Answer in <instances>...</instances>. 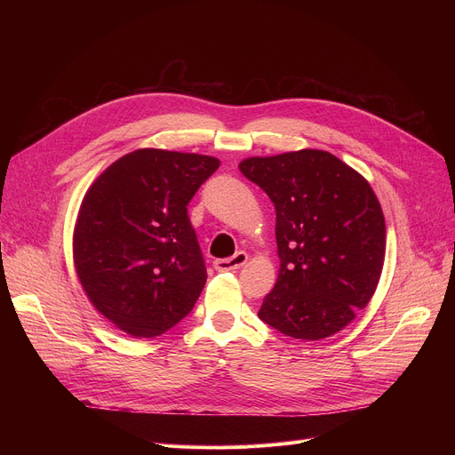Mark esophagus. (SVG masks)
<instances>
[{
    "instance_id": "esophagus-1",
    "label": "esophagus",
    "mask_w": 455,
    "mask_h": 455,
    "mask_svg": "<svg viewBox=\"0 0 455 455\" xmlns=\"http://www.w3.org/2000/svg\"><path fill=\"white\" fill-rule=\"evenodd\" d=\"M247 259H249L247 252L240 251V252H235V254H234V256H230V258L215 259V261H213V267L218 269V271H234V269H240V267H243V266L247 264Z\"/></svg>"
}]
</instances>
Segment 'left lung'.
I'll list each match as a JSON object with an SVG mask.
<instances>
[{
  "label": "left lung",
  "mask_w": 455,
  "mask_h": 455,
  "mask_svg": "<svg viewBox=\"0 0 455 455\" xmlns=\"http://www.w3.org/2000/svg\"><path fill=\"white\" fill-rule=\"evenodd\" d=\"M240 172L276 210L280 269L258 317L285 336L319 341L372 299L386 258V220L371 184L328 151L251 156Z\"/></svg>",
  "instance_id": "8db88e82"
}]
</instances>
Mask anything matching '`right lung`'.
<instances>
[{"label": "right lung", "mask_w": 455, "mask_h": 455, "mask_svg": "<svg viewBox=\"0 0 455 455\" xmlns=\"http://www.w3.org/2000/svg\"><path fill=\"white\" fill-rule=\"evenodd\" d=\"M218 167L206 155L136 149L88 188L76 271L93 307L129 336H162L197 302L206 267L186 206Z\"/></svg>", "instance_id": "right-lung-1"}]
</instances>
